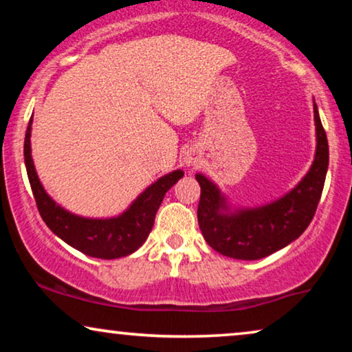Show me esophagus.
<instances>
[{"instance_id":"obj_1","label":"esophagus","mask_w":352,"mask_h":352,"mask_svg":"<svg viewBox=\"0 0 352 352\" xmlns=\"http://www.w3.org/2000/svg\"><path fill=\"white\" fill-rule=\"evenodd\" d=\"M186 165L189 166V168L199 166V153H197V151H189V152H187Z\"/></svg>"}]
</instances>
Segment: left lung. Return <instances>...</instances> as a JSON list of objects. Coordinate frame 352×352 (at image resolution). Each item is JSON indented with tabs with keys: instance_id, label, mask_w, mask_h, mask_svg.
<instances>
[{
	"instance_id": "1",
	"label": "left lung",
	"mask_w": 352,
	"mask_h": 352,
	"mask_svg": "<svg viewBox=\"0 0 352 352\" xmlns=\"http://www.w3.org/2000/svg\"><path fill=\"white\" fill-rule=\"evenodd\" d=\"M314 120V163L300 184L274 204L228 214L223 211L226 201L218 187L205 176H195L201 189L197 218L211 248L224 256L250 261L269 256L305 232L316 214L329 168V142L316 104Z\"/></svg>"
}]
</instances>
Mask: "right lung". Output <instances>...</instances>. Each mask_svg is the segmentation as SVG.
Masks as SVG:
<instances>
[{"mask_svg":"<svg viewBox=\"0 0 352 352\" xmlns=\"http://www.w3.org/2000/svg\"><path fill=\"white\" fill-rule=\"evenodd\" d=\"M30 133L32 118L28 122L25 142H23V157L28 181L35 197L38 211L47 228L57 237L69 243L70 247L78 252L100 259H115L128 256L136 252L146 242L147 235L151 234L153 219L157 210L160 208L163 197L177 179L184 176L181 170H176L170 175L163 176L151 187H147L141 195L134 200V204L124 211L123 214L110 219H88L81 216L72 214L46 194L40 179H38L35 166L32 160L30 148Z\"/></svg>","mask_w":352,"mask_h":352,"instance_id":"obj_1","label":"right lung"}]
</instances>
